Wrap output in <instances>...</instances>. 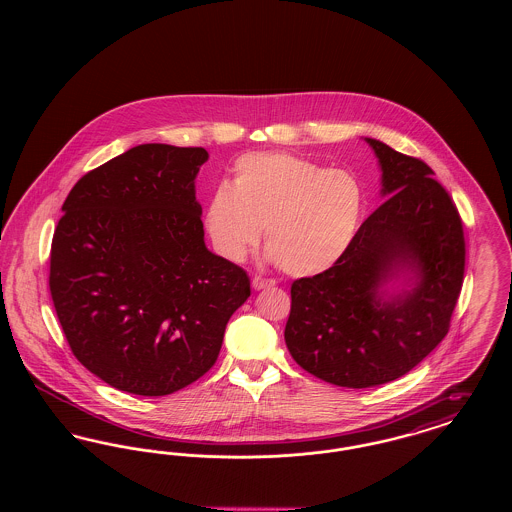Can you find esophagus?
Listing matches in <instances>:
<instances>
[{
	"mask_svg": "<svg viewBox=\"0 0 512 512\" xmlns=\"http://www.w3.org/2000/svg\"><path fill=\"white\" fill-rule=\"evenodd\" d=\"M251 284H253V288H255V290H265V288H270V286H274L276 282H274L272 278H261V276H255Z\"/></svg>",
	"mask_w": 512,
	"mask_h": 512,
	"instance_id": "obj_1",
	"label": "esophagus"
}]
</instances>
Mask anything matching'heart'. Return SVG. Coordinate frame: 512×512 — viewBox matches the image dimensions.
<instances>
[{
  "label": "heart",
  "mask_w": 512,
  "mask_h": 512,
  "mask_svg": "<svg viewBox=\"0 0 512 512\" xmlns=\"http://www.w3.org/2000/svg\"><path fill=\"white\" fill-rule=\"evenodd\" d=\"M230 184L209 197L205 224L220 255L242 261L265 242L276 265L292 276L332 267L351 244L365 207L359 178L284 151L247 153Z\"/></svg>",
  "instance_id": "1"
}]
</instances>
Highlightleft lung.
I'll list each match as a JSON object with an SVG mask.
<instances>
[{
  "instance_id": "1",
  "label": "left lung",
  "mask_w": 512,
  "mask_h": 512,
  "mask_svg": "<svg viewBox=\"0 0 512 512\" xmlns=\"http://www.w3.org/2000/svg\"><path fill=\"white\" fill-rule=\"evenodd\" d=\"M382 165L384 195L340 259L292 284L286 345L293 361L341 388L401 378L449 332L464 280L463 220L451 195L418 157L366 140ZM411 264L413 293L380 304L391 267Z\"/></svg>"
}]
</instances>
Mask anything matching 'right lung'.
Wrapping results in <instances>:
<instances>
[{"label": "right lung", "mask_w": 512, "mask_h": 512, "mask_svg": "<svg viewBox=\"0 0 512 512\" xmlns=\"http://www.w3.org/2000/svg\"><path fill=\"white\" fill-rule=\"evenodd\" d=\"M203 147L144 144L86 172L49 253V292L74 357L105 384L161 397L219 357L249 297L244 268L203 242Z\"/></svg>", "instance_id": "obj_1"}]
</instances>
